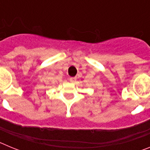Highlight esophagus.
Segmentation results:
<instances>
[{
  "instance_id": "obj_1",
  "label": "esophagus",
  "mask_w": 150,
  "mask_h": 150,
  "mask_svg": "<svg viewBox=\"0 0 150 150\" xmlns=\"http://www.w3.org/2000/svg\"><path fill=\"white\" fill-rule=\"evenodd\" d=\"M69 81L71 83H75L76 81V77H71L69 79Z\"/></svg>"
}]
</instances>
